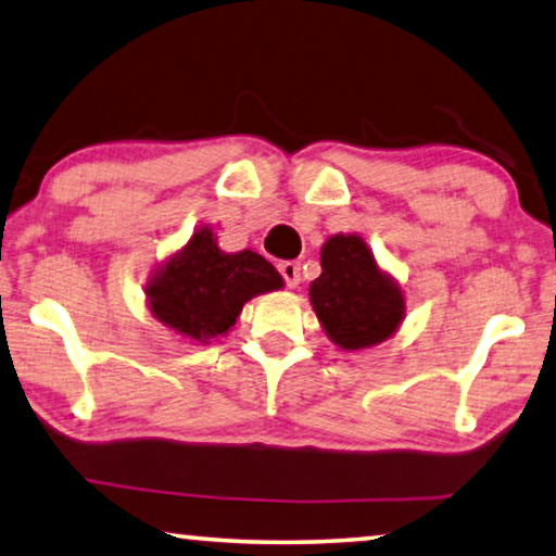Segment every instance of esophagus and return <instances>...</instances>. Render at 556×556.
I'll return each mask as SVG.
<instances>
[{
	"mask_svg": "<svg viewBox=\"0 0 556 556\" xmlns=\"http://www.w3.org/2000/svg\"><path fill=\"white\" fill-rule=\"evenodd\" d=\"M279 275L285 277V281H287V287H289V289H296V287H300V281H302V271H300V264H296V262H281V264H279Z\"/></svg>",
	"mask_w": 556,
	"mask_h": 556,
	"instance_id": "34e87169",
	"label": "esophagus"
}]
</instances>
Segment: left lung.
Returning a JSON list of instances; mask_svg holds the SVG:
<instances>
[{
    "mask_svg": "<svg viewBox=\"0 0 556 556\" xmlns=\"http://www.w3.org/2000/svg\"><path fill=\"white\" fill-rule=\"evenodd\" d=\"M321 275L309 285V302L321 329L339 350L382 344L404 321V294L379 267L359 235H334L321 244Z\"/></svg>",
    "mask_w": 556,
    "mask_h": 556,
    "instance_id": "left-lung-1",
    "label": "left lung"
}]
</instances>
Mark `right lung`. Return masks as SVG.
I'll return each instance as SVG.
<instances>
[{
    "label": "right lung",
    "mask_w": 556,
    "mask_h": 556,
    "mask_svg": "<svg viewBox=\"0 0 556 556\" xmlns=\"http://www.w3.org/2000/svg\"><path fill=\"white\" fill-rule=\"evenodd\" d=\"M285 287L275 264L252 250L222 252L212 227L156 264L147 279V306L156 321L189 342L210 344L237 325L252 296Z\"/></svg>",
    "instance_id": "obj_1"
}]
</instances>
